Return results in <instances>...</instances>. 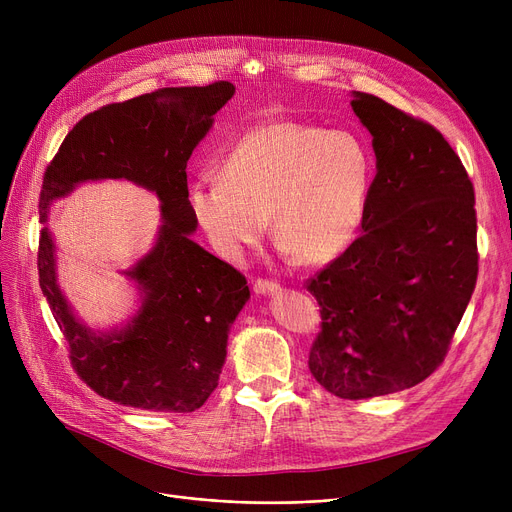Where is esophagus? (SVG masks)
<instances>
[{"instance_id":"34e87169","label":"esophagus","mask_w":512,"mask_h":512,"mask_svg":"<svg viewBox=\"0 0 512 512\" xmlns=\"http://www.w3.org/2000/svg\"><path fill=\"white\" fill-rule=\"evenodd\" d=\"M253 288H255L257 294H276V292H280V284L274 282V280H257Z\"/></svg>"}]
</instances>
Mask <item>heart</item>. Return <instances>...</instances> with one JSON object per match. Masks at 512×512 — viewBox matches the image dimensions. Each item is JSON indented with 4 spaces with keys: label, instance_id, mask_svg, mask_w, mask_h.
Listing matches in <instances>:
<instances>
[{
    "label": "heart",
    "instance_id": "obj_1",
    "mask_svg": "<svg viewBox=\"0 0 512 512\" xmlns=\"http://www.w3.org/2000/svg\"><path fill=\"white\" fill-rule=\"evenodd\" d=\"M220 174L197 180L188 191L195 220L215 251L240 261L259 245L274 215L284 249L317 265L355 240L373 164L353 132L272 120L242 134Z\"/></svg>",
    "mask_w": 512,
    "mask_h": 512
}]
</instances>
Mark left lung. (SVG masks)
<instances>
[{
  "label": "left lung",
  "mask_w": 512,
  "mask_h": 512,
  "mask_svg": "<svg viewBox=\"0 0 512 512\" xmlns=\"http://www.w3.org/2000/svg\"><path fill=\"white\" fill-rule=\"evenodd\" d=\"M351 105L378 172L363 234L307 282L321 307L309 371L330 394L361 400L442 365L479 255L473 184L442 132L369 93L355 91Z\"/></svg>",
  "instance_id": "left-lung-1"
}]
</instances>
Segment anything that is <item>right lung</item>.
I'll return each instance as SVG.
<instances>
[{
    "label": "right lung",
    "mask_w": 512,
    "mask_h": 512,
    "mask_svg": "<svg viewBox=\"0 0 512 512\" xmlns=\"http://www.w3.org/2000/svg\"><path fill=\"white\" fill-rule=\"evenodd\" d=\"M234 85L168 87L103 105L87 114L45 170L39 215L80 182L124 178L161 201L153 249L128 272L141 307L124 328L93 332L80 321L58 284L56 245L39 238V284L68 342L78 378L118 405L155 413H191L218 388L228 332L249 301L247 278L199 247L188 203L186 161L209 132Z\"/></svg>",
    "instance_id": "1"
}]
</instances>
